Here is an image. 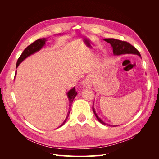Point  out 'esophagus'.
<instances>
[{"instance_id": "esophagus-1", "label": "esophagus", "mask_w": 159, "mask_h": 159, "mask_svg": "<svg viewBox=\"0 0 159 159\" xmlns=\"http://www.w3.org/2000/svg\"><path fill=\"white\" fill-rule=\"evenodd\" d=\"M91 85H92V83H91V79L88 77V78H85L83 82H82V86L84 88H90L91 87Z\"/></svg>"}]
</instances>
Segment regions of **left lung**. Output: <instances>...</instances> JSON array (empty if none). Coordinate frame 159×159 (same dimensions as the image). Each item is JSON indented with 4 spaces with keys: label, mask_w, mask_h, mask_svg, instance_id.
I'll return each instance as SVG.
<instances>
[{
    "label": "left lung",
    "mask_w": 159,
    "mask_h": 159,
    "mask_svg": "<svg viewBox=\"0 0 159 159\" xmlns=\"http://www.w3.org/2000/svg\"><path fill=\"white\" fill-rule=\"evenodd\" d=\"M105 42H107L111 44V46L112 48H113V54L115 56H119V55H122V54H135L139 56L140 57H141L140 53L139 52V51L133 46L131 44H130L129 43L125 42V41H121L117 39H114V38H104L103 39ZM93 111L95 115L96 118L98 120V121L102 123L103 125H108V126H112V127H116L118 125H109L108 123H105L103 121L102 119L99 117L98 114L96 113L95 110L94 108V102L93 104Z\"/></svg>",
    "instance_id": "8db88e82"
}]
</instances>
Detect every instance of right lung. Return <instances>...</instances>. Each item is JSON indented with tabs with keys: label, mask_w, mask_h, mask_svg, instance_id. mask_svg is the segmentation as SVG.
Masks as SVG:
<instances>
[{
	"label": "right lung",
	"mask_w": 159,
	"mask_h": 159,
	"mask_svg": "<svg viewBox=\"0 0 159 159\" xmlns=\"http://www.w3.org/2000/svg\"><path fill=\"white\" fill-rule=\"evenodd\" d=\"M59 35H61V34H60ZM47 40H48V38H40V39H38V40H36L35 42H34L32 44L28 46L23 51L21 56L19 57V58H18V60L17 61V63H16V69L18 68V66L20 64L21 62H22L24 60H25L26 57H28V56H30L34 54H35L36 52H37L38 51H40L42 48L44 46V45L46 44V42ZM16 73H15V76H16ZM77 94H78V93H77V91H75V87L71 89L69 91H68V93H67V96H68V98L69 100V110L68 112V115H67V117H66V119L64 120V121L62 123V124L58 127H60L62 125H64L65 123L66 122L67 119H68L69 114H70V111H71L70 108L71 106V103H72V102H73V101H74V98H75Z\"/></svg>",
	"instance_id": "right-lung-1"
}]
</instances>
